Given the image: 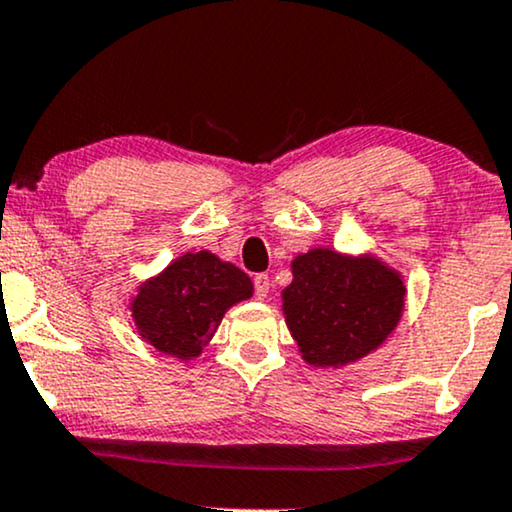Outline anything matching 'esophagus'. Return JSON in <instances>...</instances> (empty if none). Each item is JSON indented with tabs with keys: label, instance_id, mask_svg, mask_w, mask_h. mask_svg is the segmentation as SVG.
<instances>
[{
	"label": "esophagus",
	"instance_id": "34e87169",
	"mask_svg": "<svg viewBox=\"0 0 512 512\" xmlns=\"http://www.w3.org/2000/svg\"><path fill=\"white\" fill-rule=\"evenodd\" d=\"M270 287H273V285H270V277L266 275V273H261V275H256L254 277V289H256V296H258V299H266V296L270 294Z\"/></svg>",
	"mask_w": 512,
	"mask_h": 512
}]
</instances>
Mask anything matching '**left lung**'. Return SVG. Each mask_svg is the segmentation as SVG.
Returning <instances> with one entry per match:
<instances>
[{"mask_svg": "<svg viewBox=\"0 0 512 512\" xmlns=\"http://www.w3.org/2000/svg\"><path fill=\"white\" fill-rule=\"evenodd\" d=\"M406 294V277L380 256L313 246L294 256L282 315L304 363L339 370L387 342Z\"/></svg>", "mask_w": 512, "mask_h": 512, "instance_id": "1", "label": "left lung"}]
</instances>
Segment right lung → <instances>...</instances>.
I'll list each match as a JSON object with an SVG mask.
<instances>
[{"label":"right lung","mask_w":512,"mask_h":512,"mask_svg":"<svg viewBox=\"0 0 512 512\" xmlns=\"http://www.w3.org/2000/svg\"><path fill=\"white\" fill-rule=\"evenodd\" d=\"M254 296V282L213 251H187L132 289L128 311L142 342L187 363L201 356L223 315Z\"/></svg>","instance_id":"add662e5"}]
</instances>
